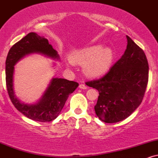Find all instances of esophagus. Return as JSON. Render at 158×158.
<instances>
[{"label": "esophagus", "mask_w": 158, "mask_h": 158, "mask_svg": "<svg viewBox=\"0 0 158 158\" xmlns=\"http://www.w3.org/2000/svg\"><path fill=\"white\" fill-rule=\"evenodd\" d=\"M79 88H81V89H87L88 87H87L85 84H80L79 85Z\"/></svg>", "instance_id": "esophagus-1"}]
</instances>
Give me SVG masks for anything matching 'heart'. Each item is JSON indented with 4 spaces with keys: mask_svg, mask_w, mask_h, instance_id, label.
<instances>
[{
    "mask_svg": "<svg viewBox=\"0 0 158 158\" xmlns=\"http://www.w3.org/2000/svg\"><path fill=\"white\" fill-rule=\"evenodd\" d=\"M72 60L84 64L83 72L87 77L97 78L106 74L114 61V53L110 48L96 44L78 50L72 54Z\"/></svg>",
    "mask_w": 158,
    "mask_h": 158,
    "instance_id": "obj_1",
    "label": "heart"
}]
</instances>
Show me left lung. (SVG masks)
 Wrapping results in <instances>:
<instances>
[{
	"mask_svg": "<svg viewBox=\"0 0 158 158\" xmlns=\"http://www.w3.org/2000/svg\"><path fill=\"white\" fill-rule=\"evenodd\" d=\"M120 59L100 79L86 82L99 91L94 106L99 119L115 123L126 119L142 102L148 81L146 54L129 36Z\"/></svg>",
	"mask_w": 158,
	"mask_h": 158,
	"instance_id": "8db88e82",
	"label": "left lung"
}]
</instances>
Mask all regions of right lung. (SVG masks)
I'll return each mask as SVG.
<instances>
[{"mask_svg": "<svg viewBox=\"0 0 158 158\" xmlns=\"http://www.w3.org/2000/svg\"><path fill=\"white\" fill-rule=\"evenodd\" d=\"M32 52H39L53 59H59L57 51L49 44L48 40L35 33L29 34L15 43L7 55L6 60V85L9 97L14 106L29 119L39 122H50L59 116L70 94L79 84L64 79L53 78L38 103L27 105L17 99L13 90L14 65L21 58Z\"/></svg>", "mask_w": 158, "mask_h": 158, "instance_id": "add662e5", "label": "right lung"}]
</instances>
